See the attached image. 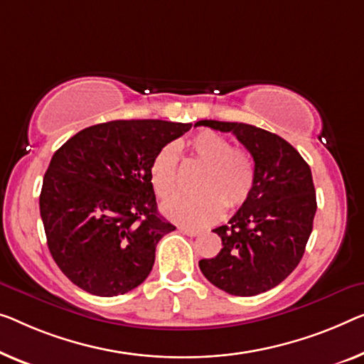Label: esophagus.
<instances>
[{
    "instance_id": "1",
    "label": "esophagus",
    "mask_w": 364,
    "mask_h": 364,
    "mask_svg": "<svg viewBox=\"0 0 364 364\" xmlns=\"http://www.w3.org/2000/svg\"><path fill=\"white\" fill-rule=\"evenodd\" d=\"M180 232L183 234H186L188 237H198L200 232L199 230H194V229H189V227H180Z\"/></svg>"
}]
</instances>
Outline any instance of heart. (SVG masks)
Returning <instances> with one entry per match:
<instances>
[{
  "label": "heart",
  "instance_id": "b5f03b06",
  "mask_svg": "<svg viewBox=\"0 0 364 364\" xmlns=\"http://www.w3.org/2000/svg\"><path fill=\"white\" fill-rule=\"evenodd\" d=\"M191 159L203 166L196 188L200 193L180 196L164 204V214L176 224L205 227L224 215L225 205L237 209L252 196L257 183V165L250 151L235 149L224 135L200 130L188 142ZM180 149L166 144L154 156L150 180L161 199L175 196L180 189Z\"/></svg>",
  "mask_w": 364,
  "mask_h": 364
}]
</instances>
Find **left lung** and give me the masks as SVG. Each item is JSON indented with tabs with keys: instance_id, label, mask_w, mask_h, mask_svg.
Segmentation results:
<instances>
[{
	"instance_id": "1",
	"label": "left lung",
	"mask_w": 364,
	"mask_h": 364,
	"mask_svg": "<svg viewBox=\"0 0 364 364\" xmlns=\"http://www.w3.org/2000/svg\"><path fill=\"white\" fill-rule=\"evenodd\" d=\"M198 126L232 132L257 165L252 196L229 224L214 229L222 248L199 268L232 296L262 294L283 283L306 250L317 210L311 168L289 142L264 129L208 119Z\"/></svg>"
}]
</instances>
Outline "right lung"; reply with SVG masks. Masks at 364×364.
Returning <instances> with one entry per match:
<instances>
[{"label":"right lung","mask_w":364,"mask_h":364,"mask_svg":"<svg viewBox=\"0 0 364 364\" xmlns=\"http://www.w3.org/2000/svg\"><path fill=\"white\" fill-rule=\"evenodd\" d=\"M193 124L111 121L68 139L43 175L39 198L47 245L62 273L90 294L142 284L160 238L176 229L156 210L150 166Z\"/></svg>","instance_id":"add662e5"}]
</instances>
